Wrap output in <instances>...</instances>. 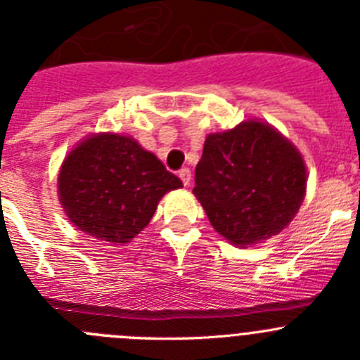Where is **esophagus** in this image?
<instances>
[{
  "label": "esophagus",
  "instance_id": "obj_1",
  "mask_svg": "<svg viewBox=\"0 0 360 360\" xmlns=\"http://www.w3.org/2000/svg\"><path fill=\"white\" fill-rule=\"evenodd\" d=\"M177 176H179V179L183 181L184 186H188V184H190V181H192V172H190V168H181Z\"/></svg>",
  "mask_w": 360,
  "mask_h": 360
}]
</instances>
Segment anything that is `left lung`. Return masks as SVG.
Wrapping results in <instances>:
<instances>
[{
    "mask_svg": "<svg viewBox=\"0 0 360 360\" xmlns=\"http://www.w3.org/2000/svg\"><path fill=\"white\" fill-rule=\"evenodd\" d=\"M305 190V161L269 124L249 120L204 141L193 193L231 244L245 248L278 235L297 213Z\"/></svg>",
    "mask_w": 360,
    "mask_h": 360,
    "instance_id": "obj_1",
    "label": "left lung"
}]
</instances>
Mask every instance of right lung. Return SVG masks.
<instances>
[{"label": "right lung", "mask_w": 360, "mask_h": 360, "mask_svg": "<svg viewBox=\"0 0 360 360\" xmlns=\"http://www.w3.org/2000/svg\"><path fill=\"white\" fill-rule=\"evenodd\" d=\"M59 197L80 231L127 244L150 222L161 197L183 186L152 152L129 136L93 134L68 154Z\"/></svg>", "instance_id": "right-lung-1"}]
</instances>
